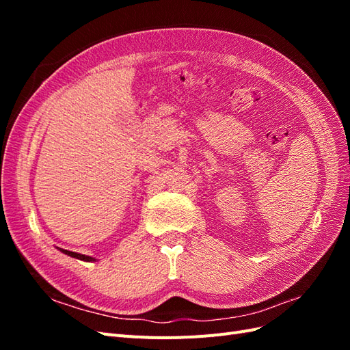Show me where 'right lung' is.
<instances>
[{
	"instance_id": "right-lung-1",
	"label": "right lung",
	"mask_w": 350,
	"mask_h": 350,
	"mask_svg": "<svg viewBox=\"0 0 350 350\" xmlns=\"http://www.w3.org/2000/svg\"><path fill=\"white\" fill-rule=\"evenodd\" d=\"M62 252L67 254V256H71L74 258H79V260H84V261H96L93 257L86 256V254H81V252H76V251H70V250H64V248H59Z\"/></svg>"
}]
</instances>
